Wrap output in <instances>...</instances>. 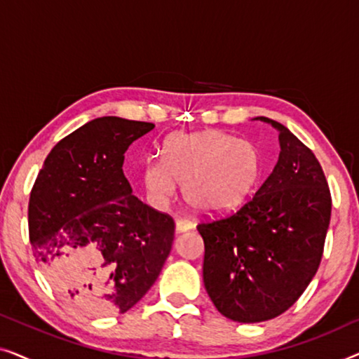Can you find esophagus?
<instances>
[{
	"label": "esophagus",
	"instance_id": "34e87169",
	"mask_svg": "<svg viewBox=\"0 0 359 359\" xmlns=\"http://www.w3.org/2000/svg\"><path fill=\"white\" fill-rule=\"evenodd\" d=\"M175 229H176V232H178V233H181V232H186V230H191V229H193V222H191V220H188V219L180 217V219H176Z\"/></svg>",
	"mask_w": 359,
	"mask_h": 359
}]
</instances>
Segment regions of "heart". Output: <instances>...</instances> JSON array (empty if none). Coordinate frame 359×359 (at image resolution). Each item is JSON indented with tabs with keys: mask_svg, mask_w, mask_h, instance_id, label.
I'll list each match as a JSON object with an SVG mask.
<instances>
[{
	"mask_svg": "<svg viewBox=\"0 0 359 359\" xmlns=\"http://www.w3.org/2000/svg\"><path fill=\"white\" fill-rule=\"evenodd\" d=\"M263 175L258 147L227 132L209 129L173 134L165 140L163 156L149 158L144 181L151 198L165 203L184 184V199L205 215H224L247 203Z\"/></svg>",
	"mask_w": 359,
	"mask_h": 359,
	"instance_id": "obj_1",
	"label": "heart"
}]
</instances>
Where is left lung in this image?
<instances>
[{
  "instance_id": "obj_1",
  "label": "left lung",
  "mask_w": 359,
  "mask_h": 359,
  "mask_svg": "<svg viewBox=\"0 0 359 359\" xmlns=\"http://www.w3.org/2000/svg\"><path fill=\"white\" fill-rule=\"evenodd\" d=\"M279 132L278 163L237 212L201 222L204 286L230 320L264 322L286 312L320 264L332 198L316 155L287 127Z\"/></svg>"
}]
</instances>
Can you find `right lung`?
Segmentation results:
<instances>
[{"mask_svg": "<svg viewBox=\"0 0 359 359\" xmlns=\"http://www.w3.org/2000/svg\"><path fill=\"white\" fill-rule=\"evenodd\" d=\"M151 122L97 117L53 147L29 199V238L52 286L91 316L124 313L154 286L175 222L132 194L124 154Z\"/></svg>", "mask_w": 359, "mask_h": 359, "instance_id": "right-lung-1", "label": "right lung"}]
</instances>
